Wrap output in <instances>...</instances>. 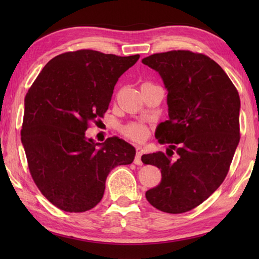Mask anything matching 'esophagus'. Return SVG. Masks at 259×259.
<instances>
[{"instance_id":"obj_1","label":"esophagus","mask_w":259,"mask_h":259,"mask_svg":"<svg viewBox=\"0 0 259 259\" xmlns=\"http://www.w3.org/2000/svg\"><path fill=\"white\" fill-rule=\"evenodd\" d=\"M137 149V153H136V158H135V163L138 164V166H141L142 161H141V156L144 153V149L141 147H136Z\"/></svg>"}]
</instances>
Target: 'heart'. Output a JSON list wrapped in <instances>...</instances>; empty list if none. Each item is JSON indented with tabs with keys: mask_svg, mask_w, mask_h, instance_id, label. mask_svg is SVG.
I'll list each match as a JSON object with an SVG mask.
<instances>
[{
	"mask_svg": "<svg viewBox=\"0 0 259 259\" xmlns=\"http://www.w3.org/2000/svg\"><path fill=\"white\" fill-rule=\"evenodd\" d=\"M122 134L134 141H142L148 136V129L144 124L133 122L124 125L122 128Z\"/></svg>",
	"mask_w": 259,
	"mask_h": 259,
	"instance_id": "b5f03b06",
	"label": "heart"
}]
</instances>
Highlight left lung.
I'll use <instances>...</instances> for the list:
<instances>
[{
	"instance_id": "obj_1",
	"label": "left lung",
	"mask_w": 259,
	"mask_h": 259,
	"mask_svg": "<svg viewBox=\"0 0 259 259\" xmlns=\"http://www.w3.org/2000/svg\"><path fill=\"white\" fill-rule=\"evenodd\" d=\"M142 63L160 74L168 91L169 119L156 130L161 151L141 157L161 170V181L146 192L159 210L183 213L199 206L226 178L240 139V99L221 65L188 50L156 53ZM176 152L178 158L171 159Z\"/></svg>"
}]
</instances>
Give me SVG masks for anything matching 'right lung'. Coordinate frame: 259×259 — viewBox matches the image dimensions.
Listing matches in <instances>:
<instances>
[{"label": "right lung", "instance_id": "add662e5", "mask_svg": "<svg viewBox=\"0 0 259 259\" xmlns=\"http://www.w3.org/2000/svg\"><path fill=\"white\" fill-rule=\"evenodd\" d=\"M139 58L65 52L46 64L27 91L21 130L27 166L38 190L61 210H90L102 199L109 172L134 161L128 142L111 137L96 144L85 131L103 117L118 79Z\"/></svg>", "mask_w": 259, "mask_h": 259}]
</instances>
